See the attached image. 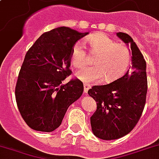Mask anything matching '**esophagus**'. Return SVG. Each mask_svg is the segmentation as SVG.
I'll return each mask as SVG.
<instances>
[{
  "label": "esophagus",
  "mask_w": 159,
  "mask_h": 159,
  "mask_svg": "<svg viewBox=\"0 0 159 159\" xmlns=\"http://www.w3.org/2000/svg\"><path fill=\"white\" fill-rule=\"evenodd\" d=\"M90 85L89 84H87V83H84L83 84V88H84V93H88V91L90 89Z\"/></svg>",
  "instance_id": "obj_1"
}]
</instances>
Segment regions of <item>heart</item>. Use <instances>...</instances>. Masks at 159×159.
Here are the masks:
<instances>
[{
    "instance_id": "1",
    "label": "heart",
    "mask_w": 159,
    "mask_h": 159,
    "mask_svg": "<svg viewBox=\"0 0 159 159\" xmlns=\"http://www.w3.org/2000/svg\"><path fill=\"white\" fill-rule=\"evenodd\" d=\"M90 52L95 55V66H88L77 71V77L81 81L94 83L104 80L113 82L124 75L131 61V53L125 45L117 43L103 34H93L87 40ZM71 65L81 68L87 63V52L83 42H77L71 52Z\"/></svg>"
}]
</instances>
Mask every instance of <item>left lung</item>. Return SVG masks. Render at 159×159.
I'll return each instance as SVG.
<instances>
[{"label":"left lung","instance_id":"8db88e82","mask_svg":"<svg viewBox=\"0 0 159 159\" xmlns=\"http://www.w3.org/2000/svg\"><path fill=\"white\" fill-rule=\"evenodd\" d=\"M117 36L132 50V68L109 84L93 86L88 93L97 102L91 117L96 137L112 140L125 136L139 123L146 103L148 91L146 61L133 38L123 32Z\"/></svg>","mask_w":159,"mask_h":159}]
</instances>
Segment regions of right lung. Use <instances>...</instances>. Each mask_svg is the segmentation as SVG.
I'll return each mask as SVG.
<instances>
[{"label":"right lung","mask_w":159,"mask_h":159,"mask_svg":"<svg viewBox=\"0 0 159 159\" xmlns=\"http://www.w3.org/2000/svg\"><path fill=\"white\" fill-rule=\"evenodd\" d=\"M61 26L45 32L27 51L16 85L18 109L33 130L52 132L61 124L69 106L83 93V83L72 78L71 52L75 43L88 35Z\"/></svg>","instance_id":"right-lung-1"}]
</instances>
